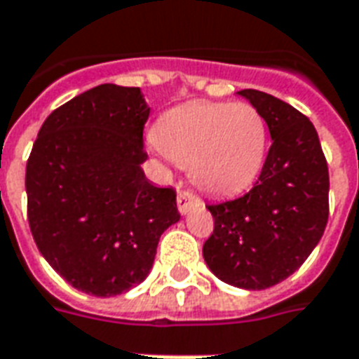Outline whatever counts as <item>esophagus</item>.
Instances as JSON below:
<instances>
[{"mask_svg":"<svg viewBox=\"0 0 359 359\" xmlns=\"http://www.w3.org/2000/svg\"><path fill=\"white\" fill-rule=\"evenodd\" d=\"M198 204H202L201 196L195 195L191 189H182L177 193V210H180V214H187Z\"/></svg>","mask_w":359,"mask_h":359,"instance_id":"obj_1","label":"esophagus"}]
</instances>
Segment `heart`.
I'll return each mask as SVG.
<instances>
[{
  "mask_svg": "<svg viewBox=\"0 0 359 359\" xmlns=\"http://www.w3.org/2000/svg\"><path fill=\"white\" fill-rule=\"evenodd\" d=\"M155 142L201 189L214 195L242 191L259 174L266 151V125L248 102H191L158 118Z\"/></svg>",
  "mask_w": 359,
  "mask_h": 359,
  "instance_id": "1",
  "label": "heart"
}]
</instances>
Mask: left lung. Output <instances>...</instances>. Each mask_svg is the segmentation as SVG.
Instances as JSON below:
<instances>
[{"mask_svg":"<svg viewBox=\"0 0 359 359\" xmlns=\"http://www.w3.org/2000/svg\"><path fill=\"white\" fill-rule=\"evenodd\" d=\"M272 144L246 195L208 204L214 233L202 255L223 282L265 290L292 276L322 238L330 215V172L318 132L295 107L246 88Z\"/></svg>","mask_w":359,"mask_h":359,"instance_id":"8db88e82","label":"left lung"}]
</instances>
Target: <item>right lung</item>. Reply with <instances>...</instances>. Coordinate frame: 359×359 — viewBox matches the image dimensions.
<instances>
[{
    "label": "right lung",
    "mask_w": 359,
    "mask_h": 359,
    "mask_svg": "<svg viewBox=\"0 0 359 359\" xmlns=\"http://www.w3.org/2000/svg\"><path fill=\"white\" fill-rule=\"evenodd\" d=\"M147 117L138 87L98 85L56 107L29 153V231L48 265L88 295L144 282L161 234L180 221L176 191L142 170Z\"/></svg>",
    "instance_id": "obj_1"
}]
</instances>
